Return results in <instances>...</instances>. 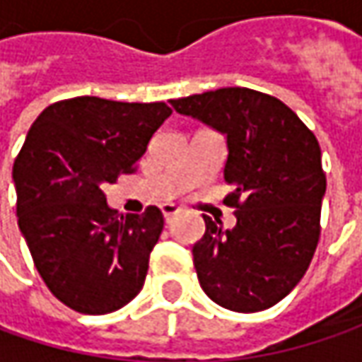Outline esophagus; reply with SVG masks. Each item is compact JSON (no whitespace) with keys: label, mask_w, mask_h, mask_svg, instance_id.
Masks as SVG:
<instances>
[{"label":"esophagus","mask_w":362,"mask_h":362,"mask_svg":"<svg viewBox=\"0 0 362 362\" xmlns=\"http://www.w3.org/2000/svg\"><path fill=\"white\" fill-rule=\"evenodd\" d=\"M160 211H163V216H165V219L169 221V217L175 216V214L179 211V207H177V205H173V203H165V205L160 207Z\"/></svg>","instance_id":"1"}]
</instances>
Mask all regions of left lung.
I'll return each mask as SVG.
<instances>
[{
	"label": "left lung",
	"mask_w": 362,
	"mask_h": 362,
	"mask_svg": "<svg viewBox=\"0 0 362 362\" xmlns=\"http://www.w3.org/2000/svg\"><path fill=\"white\" fill-rule=\"evenodd\" d=\"M177 112L228 136L223 203L235 228L205 219L193 245L203 292L233 313H259L298 284L320 240L327 191L320 145L288 106L264 92L219 88L171 100Z\"/></svg>",
	"instance_id": "8db88e82"
}]
</instances>
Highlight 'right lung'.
<instances>
[{"label":"right lung","instance_id":"right-lung-1","mask_svg":"<svg viewBox=\"0 0 362 362\" xmlns=\"http://www.w3.org/2000/svg\"><path fill=\"white\" fill-rule=\"evenodd\" d=\"M165 103L76 96L49 105L13 163L18 226L49 292L82 314L115 313L145 284L163 214L122 216L105 187L136 171Z\"/></svg>","mask_w":362,"mask_h":362}]
</instances>
